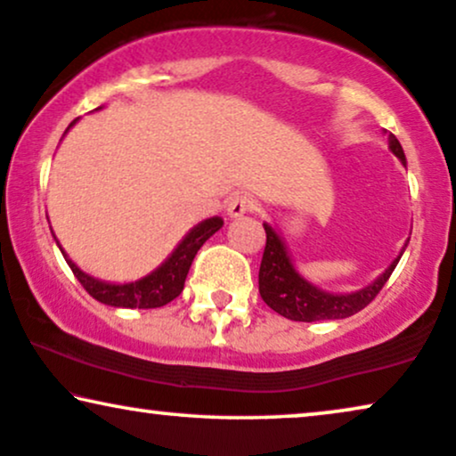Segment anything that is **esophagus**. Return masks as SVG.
<instances>
[{
	"label": "esophagus",
	"instance_id": "1",
	"mask_svg": "<svg viewBox=\"0 0 456 456\" xmlns=\"http://www.w3.org/2000/svg\"><path fill=\"white\" fill-rule=\"evenodd\" d=\"M254 208H256V202H254V198L248 196V193H238V196L229 198L227 202V215L232 218L244 216L246 212H252Z\"/></svg>",
	"mask_w": 456,
	"mask_h": 456
}]
</instances>
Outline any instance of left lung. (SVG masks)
I'll return each instance as SVG.
<instances>
[{"label":"left lung","instance_id":"left-lung-1","mask_svg":"<svg viewBox=\"0 0 456 456\" xmlns=\"http://www.w3.org/2000/svg\"><path fill=\"white\" fill-rule=\"evenodd\" d=\"M387 142H390V150L400 158V162L406 165L403 145H400L398 139L390 133ZM265 233L266 246L258 271L260 296L281 317L302 321V323L327 319H346L362 311L379 294V289L384 288L387 279H390L392 271L396 269L398 260L406 248L404 244L398 258H394V263L371 285H367V288L359 291H352V294H330V291L319 289L317 285L306 281L296 271V266L288 254V248H285L283 240L279 238V233L269 223H265Z\"/></svg>","mask_w":456,"mask_h":456}]
</instances>
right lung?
Returning a JSON list of instances; mask_svg holds the SVG:
<instances>
[{"instance_id": "right-lung-1", "label": "right lung", "mask_w": 456, "mask_h": 456, "mask_svg": "<svg viewBox=\"0 0 456 456\" xmlns=\"http://www.w3.org/2000/svg\"><path fill=\"white\" fill-rule=\"evenodd\" d=\"M75 123L77 120H72L69 129ZM221 227V216H212L206 218L202 223H198L196 227L179 241V246L175 248L173 254L165 260V263L158 266L156 271H151L150 275L131 283H106L87 275V273L78 269V266L69 258V254L60 248L56 235H53V240H56L58 248L62 250V256L66 258V263H69L72 273H75L78 283H81L83 288L89 291V296H94L97 302L117 308H160L177 298L181 291H183L185 277L187 273H190V266L193 263V258H196L198 250L204 246V241L208 240L210 235H215Z\"/></svg>"}]
</instances>
